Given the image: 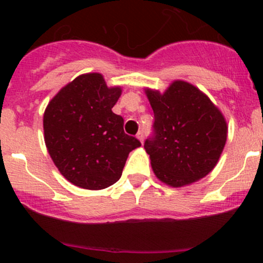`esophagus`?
<instances>
[{
	"mask_svg": "<svg viewBox=\"0 0 263 263\" xmlns=\"http://www.w3.org/2000/svg\"><path fill=\"white\" fill-rule=\"evenodd\" d=\"M136 137L140 140L141 143H143V140H144V136H143V131H138V134L136 135Z\"/></svg>",
	"mask_w": 263,
	"mask_h": 263,
	"instance_id": "1",
	"label": "esophagus"
}]
</instances>
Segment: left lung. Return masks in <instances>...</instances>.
I'll return each instance as SVG.
<instances>
[{
	"label": "left lung",
	"mask_w": 263,
	"mask_h": 263,
	"mask_svg": "<svg viewBox=\"0 0 263 263\" xmlns=\"http://www.w3.org/2000/svg\"><path fill=\"white\" fill-rule=\"evenodd\" d=\"M144 92L155 114V136L144 142V149L156 177L180 188L208 176L228 138L219 107L184 80H174L163 93L149 87Z\"/></svg>",
	"instance_id": "8db88e82"
}]
</instances>
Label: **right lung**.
<instances>
[{"label": "right lung", "instance_id": "1", "mask_svg": "<svg viewBox=\"0 0 263 263\" xmlns=\"http://www.w3.org/2000/svg\"><path fill=\"white\" fill-rule=\"evenodd\" d=\"M121 86L106 85L100 73L66 84L43 116L44 142L62 176L83 189L100 190L121 178L131 151L141 146L125 134L123 119L112 112Z\"/></svg>", "mask_w": 263, "mask_h": 263}]
</instances>
